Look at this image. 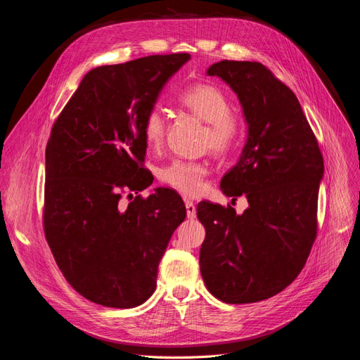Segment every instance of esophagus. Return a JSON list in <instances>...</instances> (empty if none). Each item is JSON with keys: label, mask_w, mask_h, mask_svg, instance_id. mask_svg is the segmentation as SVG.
Wrapping results in <instances>:
<instances>
[{"label": "esophagus", "mask_w": 360, "mask_h": 360, "mask_svg": "<svg viewBox=\"0 0 360 360\" xmlns=\"http://www.w3.org/2000/svg\"><path fill=\"white\" fill-rule=\"evenodd\" d=\"M184 204H186V214H188V217H189V219H193V217L197 216V207H195V204L192 201H186Z\"/></svg>", "instance_id": "esophagus-1"}]
</instances>
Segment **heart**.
<instances>
[{
    "mask_svg": "<svg viewBox=\"0 0 360 360\" xmlns=\"http://www.w3.org/2000/svg\"><path fill=\"white\" fill-rule=\"evenodd\" d=\"M179 103L207 123L204 143L216 155H224L237 144L242 126L238 118L231 114V102L221 89L210 84L192 85L179 96ZM165 134V115L159 108H151L143 120L146 144L150 148H159ZM207 174L209 168L201 162L176 159L160 169L159 179L174 191L193 197L202 191Z\"/></svg>",
    "mask_w": 360,
    "mask_h": 360,
    "instance_id": "heart-1",
    "label": "heart"
}]
</instances>
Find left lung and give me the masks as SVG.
<instances>
[{
    "label": "left lung",
    "instance_id": "8db88e82",
    "mask_svg": "<svg viewBox=\"0 0 360 360\" xmlns=\"http://www.w3.org/2000/svg\"><path fill=\"white\" fill-rule=\"evenodd\" d=\"M207 75L230 85L243 108L246 144L221 191L234 200L245 193L249 207L237 214L231 205L198 204L201 276L219 300L254 303L288 287L307 263L323 156L296 94L263 64L222 60Z\"/></svg>",
    "mask_w": 360,
    "mask_h": 360
}]
</instances>
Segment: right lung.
Here are the masks:
<instances>
[{
  "label": "right lung",
  "mask_w": 360,
  "mask_h": 360,
  "mask_svg": "<svg viewBox=\"0 0 360 360\" xmlns=\"http://www.w3.org/2000/svg\"><path fill=\"white\" fill-rule=\"evenodd\" d=\"M189 53L150 56L84 76L46 146L43 226L61 274L81 296L108 308H135L156 288L169 238L186 217L181 197L144 191L143 120ZM130 197V193L127 195Z\"/></svg>",
  "instance_id": "add662e5"
}]
</instances>
